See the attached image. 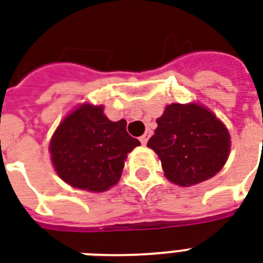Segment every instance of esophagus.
<instances>
[{
	"label": "esophagus",
	"instance_id": "esophagus-1",
	"mask_svg": "<svg viewBox=\"0 0 263 263\" xmlns=\"http://www.w3.org/2000/svg\"><path fill=\"white\" fill-rule=\"evenodd\" d=\"M147 139H149V134H145L139 138V140L142 142V145H146L147 143Z\"/></svg>",
	"mask_w": 263,
	"mask_h": 263
}]
</instances>
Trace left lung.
Here are the masks:
<instances>
[{"instance_id": "obj_1", "label": "left lung", "mask_w": 263, "mask_h": 263, "mask_svg": "<svg viewBox=\"0 0 263 263\" xmlns=\"http://www.w3.org/2000/svg\"><path fill=\"white\" fill-rule=\"evenodd\" d=\"M161 160L165 178L179 186H193L220 171L230 152L223 124L203 106L172 103L157 118L147 142Z\"/></svg>"}]
</instances>
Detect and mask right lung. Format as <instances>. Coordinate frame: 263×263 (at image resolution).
I'll use <instances>...</instances> for the list:
<instances>
[{"instance_id":"obj_1","label":"right lung","mask_w":263,"mask_h":263,"mask_svg":"<svg viewBox=\"0 0 263 263\" xmlns=\"http://www.w3.org/2000/svg\"><path fill=\"white\" fill-rule=\"evenodd\" d=\"M140 142L127 121H110L102 106L83 105L60 123L52 136L51 158L58 175L73 187L105 192L121 176L127 154Z\"/></svg>"}]
</instances>
